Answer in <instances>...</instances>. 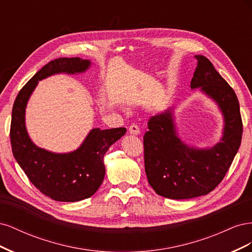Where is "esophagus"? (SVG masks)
<instances>
[{
    "instance_id": "1",
    "label": "esophagus",
    "mask_w": 252,
    "mask_h": 252,
    "mask_svg": "<svg viewBox=\"0 0 252 252\" xmlns=\"http://www.w3.org/2000/svg\"><path fill=\"white\" fill-rule=\"evenodd\" d=\"M128 131L130 134H133V135H138L140 133V128L138 125L135 124H131L130 126H129L128 128Z\"/></svg>"
}]
</instances>
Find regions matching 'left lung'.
Segmentation results:
<instances>
[{
  "label": "left lung",
  "instance_id": "left-lung-1",
  "mask_svg": "<svg viewBox=\"0 0 252 252\" xmlns=\"http://www.w3.org/2000/svg\"><path fill=\"white\" fill-rule=\"evenodd\" d=\"M197 66L190 86L215 100L223 113L220 143L207 149L190 147L175 130L172 110L150 118L144 134L145 172L155 191L164 197L185 200L208 194L226 175L243 134L240 104L234 90L204 56H194Z\"/></svg>",
  "mask_w": 252,
  "mask_h": 252
}]
</instances>
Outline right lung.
Returning a JSON list of instances; mask_svg holds the SVG:
<instances>
[{
  "instance_id": "1",
  "label": "right lung",
  "mask_w": 252,
  "mask_h": 252,
  "mask_svg": "<svg viewBox=\"0 0 252 252\" xmlns=\"http://www.w3.org/2000/svg\"><path fill=\"white\" fill-rule=\"evenodd\" d=\"M89 66L90 61L80 58L51 61L20 90L12 107L10 142L13 157L29 181L43 194L59 202H78L95 193L105 177L104 156L125 134L126 128H94L77 150L53 154L35 146L30 140L25 126V108L37 81L61 72H84Z\"/></svg>"
}]
</instances>
